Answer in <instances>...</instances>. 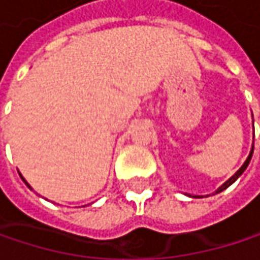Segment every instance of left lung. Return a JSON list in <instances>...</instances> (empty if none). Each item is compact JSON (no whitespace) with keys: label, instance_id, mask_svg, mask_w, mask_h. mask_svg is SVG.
Listing matches in <instances>:
<instances>
[{"label":"left lung","instance_id":"1","mask_svg":"<svg viewBox=\"0 0 260 260\" xmlns=\"http://www.w3.org/2000/svg\"><path fill=\"white\" fill-rule=\"evenodd\" d=\"M251 156H253V146H251V150H250V153H248L247 159H245V161H244V164H242V166L239 167V170H238V172L235 173L234 176H231V178H229L228 181L224 182V183H223L221 186H218V188L215 189V194H218V192L224 191L226 188H229V186H231V185H232V183H234V182L236 181V179H238V178H239V176H241V175H242L244 172H245V169H247V167H248V164H250V159H251ZM196 199H200V197H199V196H196Z\"/></svg>","mask_w":260,"mask_h":260}]
</instances>
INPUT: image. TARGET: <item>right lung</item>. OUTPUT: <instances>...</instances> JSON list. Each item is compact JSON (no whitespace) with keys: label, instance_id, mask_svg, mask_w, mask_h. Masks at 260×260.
I'll return each instance as SVG.
<instances>
[{"label":"right lung","instance_id":"add662e5","mask_svg":"<svg viewBox=\"0 0 260 260\" xmlns=\"http://www.w3.org/2000/svg\"><path fill=\"white\" fill-rule=\"evenodd\" d=\"M21 178H22V181L25 182V185H26V186H28V188H29V189H32V188H31V186H29V183H28V182H26L25 179H24V176H22V175H21Z\"/></svg>","mask_w":260,"mask_h":260}]
</instances>
